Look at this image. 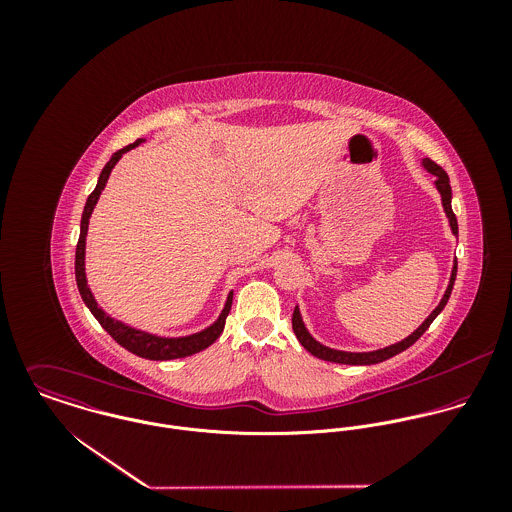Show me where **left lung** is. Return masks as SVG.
<instances>
[{
	"instance_id": "obj_1",
	"label": "left lung",
	"mask_w": 512,
	"mask_h": 512,
	"mask_svg": "<svg viewBox=\"0 0 512 512\" xmlns=\"http://www.w3.org/2000/svg\"><path fill=\"white\" fill-rule=\"evenodd\" d=\"M422 165L436 177V187H438L439 195H441V205H443V211H445V215H447V219H449V226H451V232L453 234H457V219H455V215H453V211H451V185H449V177H447V173L439 167L436 161H432L430 157H426L424 161H422ZM455 276H457V260L453 262V270H451V278H449V286H447V290L443 293V297H441V301H439L438 307L430 313V317L410 335V337H406V339H402L400 343H396V345H390V347H384V349H378V351H370V353H347V351H337V349H329V347H325V345H321L319 341H315L311 335H309V331L305 329V325H303V319H301V313H299V307L295 305V309H293V317H292V327L293 333H295V337H297V341L301 343V347L305 349V351H309L313 357H317V359H323V361H329V363H339V365H376V363H382V361H386V359H392L394 355H398V353H402V351H406L410 345H414L426 331H428V327L432 325V321L438 317L439 313H441V309L445 307V303H447V299H449V295H451V290H453V282H455Z\"/></svg>"
}]
</instances>
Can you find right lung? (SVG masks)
<instances>
[{
  "mask_svg": "<svg viewBox=\"0 0 512 512\" xmlns=\"http://www.w3.org/2000/svg\"><path fill=\"white\" fill-rule=\"evenodd\" d=\"M144 140H136L134 144L130 146L122 147L118 149L110 161L104 165L100 177H98V183H96V189L88 195L86 199V205H84V211H82V219H80V236H78V244H76V254H74V276H76V286H78V292L82 301L86 303V307L90 309V313L98 319V323L104 327V331L118 343L122 345L124 349H128L130 353L142 357V359H149V361H171V359H181V357H189V355H195L207 347H211L222 333L224 329V323H226V315L232 307V292L228 293L226 297V303H224V309L220 311L219 319L199 331V333H193V335H187V337H157V335H151L146 333L142 329H134L114 317H110L94 299V295L88 288V282H86V272H84V250H86V232H88V220L90 215L106 187V181L114 169V165L120 161V157L134 149V147L140 146Z\"/></svg>",
  "mask_w": 512,
  "mask_h": 512,
  "instance_id": "add662e5",
  "label": "right lung"
}]
</instances>
